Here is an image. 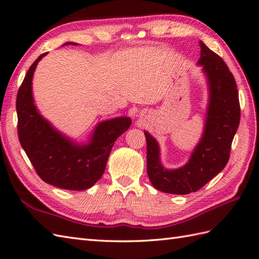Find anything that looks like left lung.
<instances>
[{
	"label": "left lung",
	"instance_id": "left-lung-1",
	"mask_svg": "<svg viewBox=\"0 0 259 259\" xmlns=\"http://www.w3.org/2000/svg\"><path fill=\"white\" fill-rule=\"evenodd\" d=\"M199 46L198 65L207 78L209 100L203 133L188 162L177 169L164 168L158 141L145 131L148 177L157 190L167 194L195 192L221 172L229 160L232 142L239 125L238 90L233 73L205 43L200 41Z\"/></svg>",
	"mask_w": 259,
	"mask_h": 259
}]
</instances>
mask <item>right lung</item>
<instances>
[{"label":"right lung","instance_id":"right-lung-1","mask_svg":"<svg viewBox=\"0 0 259 259\" xmlns=\"http://www.w3.org/2000/svg\"><path fill=\"white\" fill-rule=\"evenodd\" d=\"M78 46L67 42L63 46ZM41 54L29 71L16 97L20 144L36 174L45 183L68 190L89 189L101 178L108 158L118 139L131 124L128 117H117L98 123L88 144H76L43 118L34 104L32 79Z\"/></svg>","mask_w":259,"mask_h":259}]
</instances>
